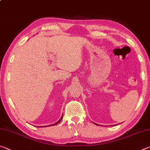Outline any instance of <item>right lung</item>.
Listing matches in <instances>:
<instances>
[{
    "label": "right lung",
    "mask_w": 150,
    "mask_h": 150,
    "mask_svg": "<svg viewBox=\"0 0 150 150\" xmlns=\"http://www.w3.org/2000/svg\"><path fill=\"white\" fill-rule=\"evenodd\" d=\"M62 118H63V116H62V117H61V118L59 119V120H58L57 122H55V123H54V124H51V125H49V126H54V125H56V124H57L58 123H59L61 121H62ZM42 127H44V126H42Z\"/></svg>",
    "instance_id": "obj_1"
}]
</instances>
